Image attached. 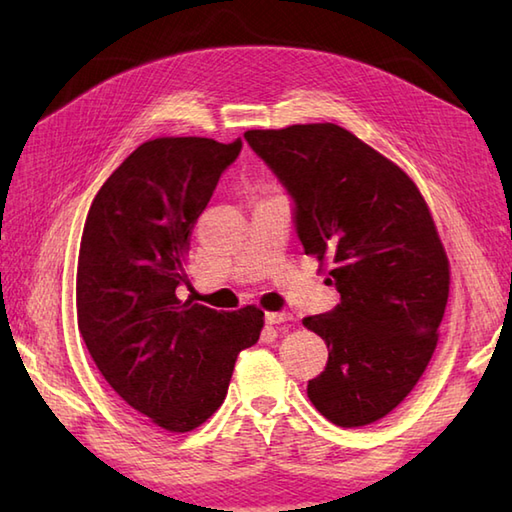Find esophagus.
<instances>
[{
  "mask_svg": "<svg viewBox=\"0 0 512 512\" xmlns=\"http://www.w3.org/2000/svg\"><path fill=\"white\" fill-rule=\"evenodd\" d=\"M292 319V314L288 312H266V323L268 325H277V323H286Z\"/></svg>",
  "mask_w": 512,
  "mask_h": 512,
  "instance_id": "34e87169",
  "label": "esophagus"
}]
</instances>
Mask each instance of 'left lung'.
I'll return each mask as SVG.
<instances>
[{
	"instance_id": "8db88e82",
	"label": "left lung",
	"mask_w": 512,
	"mask_h": 512,
	"mask_svg": "<svg viewBox=\"0 0 512 512\" xmlns=\"http://www.w3.org/2000/svg\"><path fill=\"white\" fill-rule=\"evenodd\" d=\"M248 145L295 200L306 255L332 262L341 303L303 325L328 343L308 398L339 427H365L416 387L438 345L449 259L416 184L334 123L250 129Z\"/></svg>"
}]
</instances>
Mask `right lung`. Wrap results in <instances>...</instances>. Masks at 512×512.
I'll list each match as a JSON object with an SVG mask.
<instances>
[{
	"label": "right lung",
	"mask_w": 512,
	"mask_h": 512,
	"mask_svg": "<svg viewBox=\"0 0 512 512\" xmlns=\"http://www.w3.org/2000/svg\"><path fill=\"white\" fill-rule=\"evenodd\" d=\"M242 140H147L105 180L83 226L76 319L107 383L140 416L187 433L222 405L237 354L255 345L264 312L182 301L193 224Z\"/></svg>",
	"instance_id": "obj_1"
}]
</instances>
